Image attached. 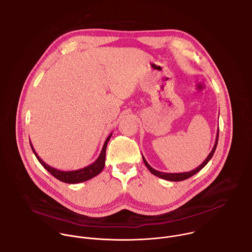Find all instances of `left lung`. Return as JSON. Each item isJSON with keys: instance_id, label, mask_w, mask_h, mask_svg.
<instances>
[{"instance_id": "left-lung-1", "label": "left lung", "mask_w": 252, "mask_h": 252, "mask_svg": "<svg viewBox=\"0 0 252 252\" xmlns=\"http://www.w3.org/2000/svg\"><path fill=\"white\" fill-rule=\"evenodd\" d=\"M219 134H220V129H218L217 138H215V143H214L213 149L211 150L210 154L207 156V158L204 159V161H203L200 165H198L196 168H194V169H192V170H190V171H187V172H179V173H168V172H162V171H158V170H157V169L153 168V167L148 163V161L146 160V158L142 157L143 162H145V164H146V166L149 168V170H150L153 174H155L156 176H158V177H160V178L165 179V181H169V182H182V181H185V179L189 178L190 176L194 175V174H195V173H197L199 170H201V169H202V168L207 164V162L211 159V158H212V156H213V154H214L215 150H217L218 141H219Z\"/></svg>"}]
</instances>
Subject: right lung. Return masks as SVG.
Wrapping results in <instances>:
<instances>
[{"label": "right lung", "mask_w": 252, "mask_h": 252, "mask_svg": "<svg viewBox=\"0 0 252 252\" xmlns=\"http://www.w3.org/2000/svg\"><path fill=\"white\" fill-rule=\"evenodd\" d=\"M113 133H111L107 138L105 139L104 143H103V147L101 149V152L98 156V158L92 163L89 164L88 166H85L83 168L80 169H76V170H68V171H64V170H60L57 169L51 165H49L48 163H46L39 156L38 154L35 153V151L33 150L32 143L30 141V145L31 148L32 150V153L34 154L35 158H38V160L40 161V163L52 174L54 175L56 178H58L59 181L65 183V184H80V183H84L89 181V179L94 177L95 175L99 174L101 172V170L104 167V163H105V151H106V146H107V142H109L111 136Z\"/></svg>", "instance_id": "right-lung-1"}]
</instances>
